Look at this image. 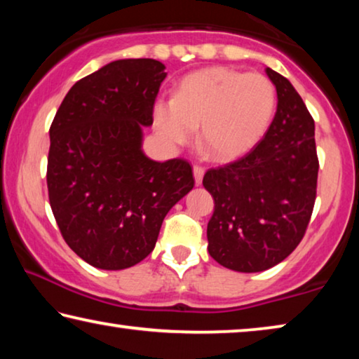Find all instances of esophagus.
Masks as SVG:
<instances>
[{
	"instance_id": "1",
	"label": "esophagus",
	"mask_w": 359,
	"mask_h": 359,
	"mask_svg": "<svg viewBox=\"0 0 359 359\" xmlns=\"http://www.w3.org/2000/svg\"><path fill=\"white\" fill-rule=\"evenodd\" d=\"M204 172H205V169L203 166H199V165L193 166V175H194V182H196V185H201Z\"/></svg>"
}]
</instances>
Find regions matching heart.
I'll return each instance as SVG.
<instances>
[{
    "mask_svg": "<svg viewBox=\"0 0 359 359\" xmlns=\"http://www.w3.org/2000/svg\"><path fill=\"white\" fill-rule=\"evenodd\" d=\"M276 109V87L266 76L210 66L182 77L174 96H158L151 117L158 135L172 145L190 142L201 125L204 149L228 161L257 147Z\"/></svg>",
    "mask_w": 359,
    "mask_h": 359,
    "instance_id": "obj_1",
    "label": "heart"
}]
</instances>
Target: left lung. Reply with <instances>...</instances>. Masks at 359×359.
<instances>
[{
	"label": "left lung",
	"instance_id": "obj_1",
	"mask_svg": "<svg viewBox=\"0 0 359 359\" xmlns=\"http://www.w3.org/2000/svg\"><path fill=\"white\" fill-rule=\"evenodd\" d=\"M277 111L257 147L204 174L214 198L209 253L238 272H261L283 261L306 234L317 198L315 123L288 79L266 68Z\"/></svg>",
	"mask_w": 359,
	"mask_h": 359
}]
</instances>
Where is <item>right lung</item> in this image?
<instances>
[{"label":"right lung","instance_id":"1","mask_svg":"<svg viewBox=\"0 0 359 359\" xmlns=\"http://www.w3.org/2000/svg\"><path fill=\"white\" fill-rule=\"evenodd\" d=\"M165 69L151 58L102 66L72 85L50 125L53 217L71 250L98 269L147 257L166 214L194 185L187 160L158 163L142 151Z\"/></svg>","mask_w":359,"mask_h":359}]
</instances>
